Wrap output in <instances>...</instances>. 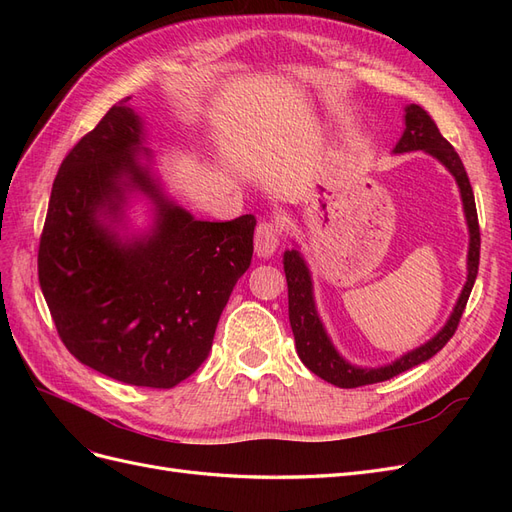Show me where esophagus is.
Wrapping results in <instances>:
<instances>
[{
	"mask_svg": "<svg viewBox=\"0 0 512 512\" xmlns=\"http://www.w3.org/2000/svg\"><path fill=\"white\" fill-rule=\"evenodd\" d=\"M277 245H280V228L273 222H260L254 235L256 254L260 258H269L277 250Z\"/></svg>",
	"mask_w": 512,
	"mask_h": 512,
	"instance_id": "1",
	"label": "esophagus"
}]
</instances>
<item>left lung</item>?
<instances>
[{"mask_svg": "<svg viewBox=\"0 0 512 512\" xmlns=\"http://www.w3.org/2000/svg\"><path fill=\"white\" fill-rule=\"evenodd\" d=\"M393 151L395 153L425 151L429 156L436 158L442 166H446L448 173L455 177L459 185L463 213H466V222L470 230L468 277L453 307L451 318L446 320L444 327L433 335L429 342L410 350L404 356H399L397 361L389 365L356 367L348 363L344 356L335 350L331 337L327 335V331H324V324L316 312V303H314L312 275H309V269L305 265L301 252L299 250L284 252V271H286V282H288V316H290V327L294 333V346H297L299 359L309 371H314L316 376L339 386V389H356V386L391 380L393 376H399L401 371H408L416 365L429 361L433 354H438L457 331V324L461 320L463 309H466V303L470 299V292L478 273L480 230H478V215H476L472 185H470L466 168L461 164V158L457 156V151L440 134L436 121L429 117L425 108H421L418 104L406 106V130L401 134L399 143L395 145Z\"/></svg>", "mask_w": 512, "mask_h": 512, "instance_id": "obj_1", "label": "left lung"}]
</instances>
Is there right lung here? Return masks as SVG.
<instances>
[{
  "label": "right lung",
  "instance_id": "obj_1",
  "mask_svg": "<svg viewBox=\"0 0 512 512\" xmlns=\"http://www.w3.org/2000/svg\"><path fill=\"white\" fill-rule=\"evenodd\" d=\"M128 100L61 162L38 280L61 342L83 365L132 386L173 389L209 356L230 292L250 269L256 218L203 222L168 200ZM134 191L152 200L157 220L128 240L114 224Z\"/></svg>",
  "mask_w": 512,
  "mask_h": 512
}]
</instances>
